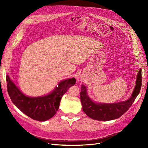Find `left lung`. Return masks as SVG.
<instances>
[{
  "label": "left lung",
  "instance_id": "obj_1",
  "mask_svg": "<svg viewBox=\"0 0 148 148\" xmlns=\"http://www.w3.org/2000/svg\"><path fill=\"white\" fill-rule=\"evenodd\" d=\"M141 69L137 74L133 93L127 101L114 103H96L86 95V87L81 86L80 101L82 109L87 116L98 121H110L117 119L126 112L138 96L141 87Z\"/></svg>",
  "mask_w": 148,
  "mask_h": 148
}]
</instances>
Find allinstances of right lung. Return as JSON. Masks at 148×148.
Masks as SVG:
<instances>
[{"label": "right lung", "instance_id": "add662e5", "mask_svg": "<svg viewBox=\"0 0 148 148\" xmlns=\"http://www.w3.org/2000/svg\"><path fill=\"white\" fill-rule=\"evenodd\" d=\"M7 81L8 95L14 104L33 119L45 121L56 114L63 95L75 84L76 80L75 78L63 80L51 94L38 97H30L22 93L8 75Z\"/></svg>", "mask_w": 148, "mask_h": 148}]
</instances>
